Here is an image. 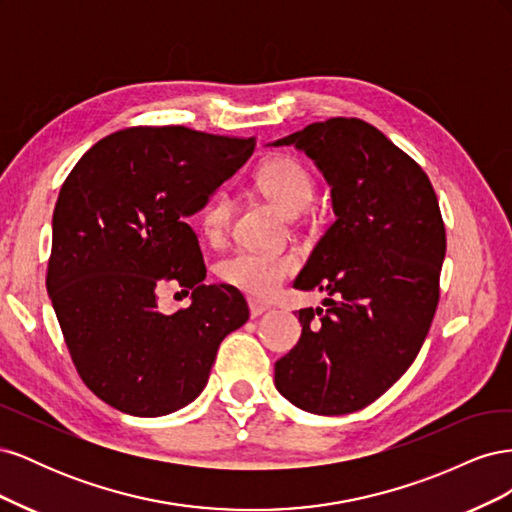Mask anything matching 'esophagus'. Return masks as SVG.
Instances as JSON below:
<instances>
[{"mask_svg":"<svg viewBox=\"0 0 512 512\" xmlns=\"http://www.w3.org/2000/svg\"><path fill=\"white\" fill-rule=\"evenodd\" d=\"M269 309V305H265V303H260V301H254V299H250V316L252 318H258V316H262Z\"/></svg>","mask_w":512,"mask_h":512,"instance_id":"34e87169","label":"esophagus"}]
</instances>
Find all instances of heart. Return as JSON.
Returning <instances> with one entry per match:
<instances>
[{
	"instance_id": "1",
	"label": "heart",
	"mask_w": 512,
	"mask_h": 512,
	"mask_svg": "<svg viewBox=\"0 0 512 512\" xmlns=\"http://www.w3.org/2000/svg\"><path fill=\"white\" fill-rule=\"evenodd\" d=\"M256 188L288 215H299L312 203L316 183L309 168L292 156L280 153L258 168ZM232 198L218 192L209 198L200 213V228L209 241H220L232 220ZM297 269V260L290 254H267L241 250L228 256L218 273L222 282L237 288L254 299H271L286 277Z\"/></svg>"
}]
</instances>
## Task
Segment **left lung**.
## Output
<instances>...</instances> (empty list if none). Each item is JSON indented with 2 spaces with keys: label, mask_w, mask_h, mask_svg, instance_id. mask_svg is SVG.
<instances>
[{
  "label": "left lung",
  "mask_w": 512,
  "mask_h": 512,
  "mask_svg": "<svg viewBox=\"0 0 512 512\" xmlns=\"http://www.w3.org/2000/svg\"><path fill=\"white\" fill-rule=\"evenodd\" d=\"M282 145L318 164L337 220L294 280L333 299L327 312L299 309L301 339L275 363V386L305 412L350 414L406 374L429 333L446 254L438 196L425 170L363 119L318 121Z\"/></svg>",
  "instance_id": "obj_1"
}]
</instances>
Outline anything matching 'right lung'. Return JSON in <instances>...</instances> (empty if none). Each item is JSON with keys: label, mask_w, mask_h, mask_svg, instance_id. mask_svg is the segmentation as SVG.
I'll return each mask as SVG.
<instances>
[{"label": "right lung", "mask_w": 512, "mask_h": 512, "mask_svg": "<svg viewBox=\"0 0 512 512\" xmlns=\"http://www.w3.org/2000/svg\"><path fill=\"white\" fill-rule=\"evenodd\" d=\"M254 147V136L123 128L61 185L46 290L81 380L115 410L162 416L188 406L222 339L250 318L237 288L203 284L207 267L185 218ZM166 283L192 289L193 305L160 313Z\"/></svg>", "instance_id": "obj_1"}]
</instances>
